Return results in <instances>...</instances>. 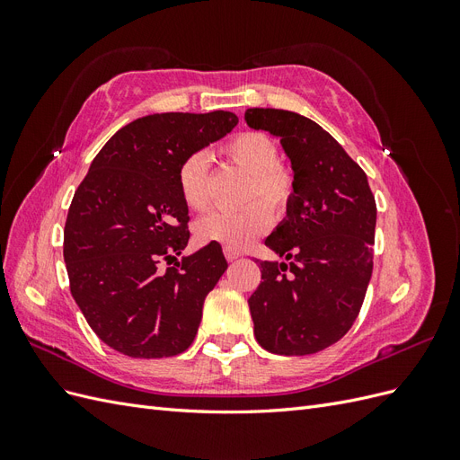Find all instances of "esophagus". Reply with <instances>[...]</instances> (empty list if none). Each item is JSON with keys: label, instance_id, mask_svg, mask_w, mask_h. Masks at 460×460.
<instances>
[{"label": "esophagus", "instance_id": "esophagus-1", "mask_svg": "<svg viewBox=\"0 0 460 460\" xmlns=\"http://www.w3.org/2000/svg\"><path fill=\"white\" fill-rule=\"evenodd\" d=\"M225 257H226V261H235L240 257V252H234V249L225 247Z\"/></svg>", "mask_w": 460, "mask_h": 460}]
</instances>
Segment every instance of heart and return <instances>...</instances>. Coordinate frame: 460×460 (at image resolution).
Returning <instances> with one entry per match:
<instances>
[{
  "label": "heart",
  "mask_w": 460,
  "mask_h": 460,
  "mask_svg": "<svg viewBox=\"0 0 460 460\" xmlns=\"http://www.w3.org/2000/svg\"><path fill=\"white\" fill-rule=\"evenodd\" d=\"M225 157L252 176L249 199H261L274 213H284L294 193V176L280 164V149L269 134L242 132L222 147ZM178 190L191 211H205L211 203V163L205 153H193L178 171ZM272 215L262 203H253L242 211H213L196 222L199 243H220L245 249L269 230Z\"/></svg>",
  "instance_id": "obj_1"
}]
</instances>
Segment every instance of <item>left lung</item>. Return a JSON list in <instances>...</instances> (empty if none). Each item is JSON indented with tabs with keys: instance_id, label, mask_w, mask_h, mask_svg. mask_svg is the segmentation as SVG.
<instances>
[{
	"instance_id": "8db88e82",
	"label": "left lung",
	"mask_w": 460,
	"mask_h": 460,
	"mask_svg": "<svg viewBox=\"0 0 460 460\" xmlns=\"http://www.w3.org/2000/svg\"><path fill=\"white\" fill-rule=\"evenodd\" d=\"M245 122L280 137L294 171L286 218L264 240L284 261H261L249 297L255 338L276 355L323 351L353 326L372 276L376 201L367 174L294 111L247 109Z\"/></svg>"
}]
</instances>
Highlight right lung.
I'll return each mask as SVG.
<instances>
[{"label": "right lung", "instance_id": "add662e5", "mask_svg": "<svg viewBox=\"0 0 460 460\" xmlns=\"http://www.w3.org/2000/svg\"><path fill=\"white\" fill-rule=\"evenodd\" d=\"M235 124L230 111L136 119L111 136L75 191L63 245L71 294L111 349L174 357L196 338L228 262L217 243L177 261L190 240L178 171ZM161 260L175 264L161 271Z\"/></svg>", "mask_w": 460, "mask_h": 460}]
</instances>
